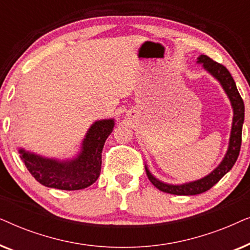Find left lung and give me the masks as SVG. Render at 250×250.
<instances>
[{
  "label": "left lung",
  "mask_w": 250,
  "mask_h": 250,
  "mask_svg": "<svg viewBox=\"0 0 250 250\" xmlns=\"http://www.w3.org/2000/svg\"><path fill=\"white\" fill-rule=\"evenodd\" d=\"M198 62L203 63L205 69L213 75L216 80L223 86L224 91L227 92L229 99H230L232 107H233V123H232L230 145L227 155H225L223 162L220 164L217 168H215L209 175L205 176L204 179L194 181V182L181 184V186H172V184L163 183L155 179L148 168L146 167V175L150 182L155 186L157 189L166 193L177 194V196H193V194H200L206 192L210 188H213L229 170H230L237 162L239 152L241 146V135H242V124L245 119V104L241 95L239 94L238 88L235 86L233 77L231 76L230 71L225 68L223 64L216 62L209 57L201 54L198 58Z\"/></svg>",
  "instance_id": "obj_1"
}]
</instances>
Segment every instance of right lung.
I'll use <instances>...</instances> for the list:
<instances>
[{
	"mask_svg": "<svg viewBox=\"0 0 250 250\" xmlns=\"http://www.w3.org/2000/svg\"><path fill=\"white\" fill-rule=\"evenodd\" d=\"M114 119L95 122L83 141L81 155L70 162H58L19 150L20 158L43 186L59 190H81L98 180L101 172V153L105 140L114 128Z\"/></svg>",
	"mask_w": 250,
	"mask_h": 250,
	"instance_id": "add662e5",
	"label": "right lung"
}]
</instances>
